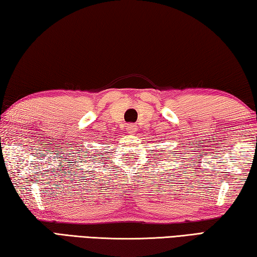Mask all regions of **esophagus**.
I'll return each mask as SVG.
<instances>
[{
	"label": "esophagus",
	"mask_w": 257,
	"mask_h": 257,
	"mask_svg": "<svg viewBox=\"0 0 257 257\" xmlns=\"http://www.w3.org/2000/svg\"><path fill=\"white\" fill-rule=\"evenodd\" d=\"M125 129H127V133H129V134H135V133H136L137 132V125L136 124H135V123H129L128 125H127V128H125Z\"/></svg>",
	"instance_id": "1"
}]
</instances>
